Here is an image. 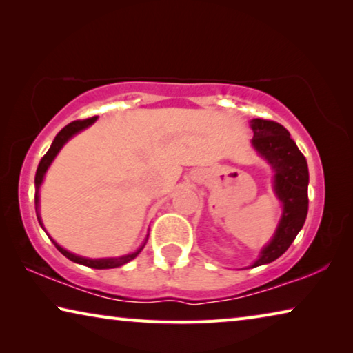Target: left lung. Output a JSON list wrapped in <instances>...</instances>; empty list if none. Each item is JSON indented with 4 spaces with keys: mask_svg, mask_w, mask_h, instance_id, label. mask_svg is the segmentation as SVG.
I'll use <instances>...</instances> for the list:
<instances>
[{
    "mask_svg": "<svg viewBox=\"0 0 353 353\" xmlns=\"http://www.w3.org/2000/svg\"><path fill=\"white\" fill-rule=\"evenodd\" d=\"M252 145L276 171L274 188L283 204V214L271 243L261 250L252 268L271 263L291 246L308 213V166L303 154L282 124L252 119Z\"/></svg>",
    "mask_w": 353,
    "mask_h": 353,
    "instance_id": "left-lung-1",
    "label": "left lung"
}]
</instances>
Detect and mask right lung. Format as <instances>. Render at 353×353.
<instances>
[{"label": "right lung", "instance_id": "obj_1", "mask_svg": "<svg viewBox=\"0 0 353 353\" xmlns=\"http://www.w3.org/2000/svg\"><path fill=\"white\" fill-rule=\"evenodd\" d=\"M94 121H97V117H92V118H85V119H76V121L70 123L65 126L61 132H59L56 135L54 141H52L51 148L48 149V152L41 157L40 163H39V168H37V172H35V213H37V218H39V223L41 225V221H40V214H39V190H40V183L41 181H43V176L45 172L48 170V166L51 165L52 160H54V157L57 155V152L61 151V148L67 143L71 137H73L74 134L79 132V130L85 129L90 126V124H93ZM43 227V225H41ZM52 243H54V246L57 248V250L61 254H63L67 259H70L71 261L74 263H79V265H83V266H88V268H94V270H110V268H118V266H123L126 265V263H129L130 260H134L137 255H139L141 252V249L145 248L146 241L143 243V246L140 249H137L135 252L129 254V255H124V256H118V259H101V260H90V259H83V256H77L74 254L68 252V250H65L63 248L59 246V244L52 240Z\"/></svg>", "mask_w": 353, "mask_h": 353}]
</instances>
